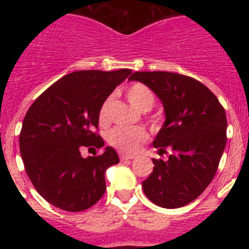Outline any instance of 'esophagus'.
I'll use <instances>...</instances> for the list:
<instances>
[{
	"mask_svg": "<svg viewBox=\"0 0 249 249\" xmlns=\"http://www.w3.org/2000/svg\"><path fill=\"white\" fill-rule=\"evenodd\" d=\"M133 156L131 155H124V153H120V160H133Z\"/></svg>",
	"mask_w": 249,
	"mask_h": 249,
	"instance_id": "1",
	"label": "esophagus"
}]
</instances>
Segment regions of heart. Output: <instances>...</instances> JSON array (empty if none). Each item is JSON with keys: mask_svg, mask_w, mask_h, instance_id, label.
I'll return each mask as SVG.
<instances>
[{"mask_svg": "<svg viewBox=\"0 0 249 249\" xmlns=\"http://www.w3.org/2000/svg\"><path fill=\"white\" fill-rule=\"evenodd\" d=\"M127 100L135 108L141 112L151 111L155 106L156 98L151 89L143 83H133L127 89ZM112 105V97L106 98L98 111V122L106 126L109 122V108ZM151 123L156 126V120H151ZM148 135L141 127H116L108 133V143L120 151L133 153L147 140Z\"/></svg>", "mask_w": 249, "mask_h": 249, "instance_id": "obj_1", "label": "heart"}]
</instances>
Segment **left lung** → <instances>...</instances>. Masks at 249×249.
<instances>
[{"label":"left lung","instance_id":"1","mask_svg":"<svg viewBox=\"0 0 249 249\" xmlns=\"http://www.w3.org/2000/svg\"><path fill=\"white\" fill-rule=\"evenodd\" d=\"M128 80L148 86L162 101L166 122L153 141L158 155L142 182L147 198L163 208L195 201L212 182L227 142L223 106L208 87L173 72H135Z\"/></svg>","mask_w":249,"mask_h":249}]
</instances>
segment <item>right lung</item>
Masks as SVG:
<instances>
[{
  "mask_svg": "<svg viewBox=\"0 0 249 249\" xmlns=\"http://www.w3.org/2000/svg\"><path fill=\"white\" fill-rule=\"evenodd\" d=\"M129 73L128 68L72 72L31 105L19 133V152L28 178L48 203L81 212L102 198L106 169L120 158L112 147L87 158L81 149L105 146L98 135V111Z\"/></svg>",
  "mask_w": 249,
  "mask_h": 249,
  "instance_id": "obj_1",
  "label": "right lung"
}]
</instances>
